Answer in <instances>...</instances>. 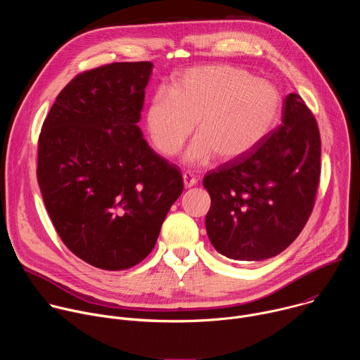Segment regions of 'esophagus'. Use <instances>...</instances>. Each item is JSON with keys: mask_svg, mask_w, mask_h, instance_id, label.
Segmentation results:
<instances>
[{"mask_svg": "<svg viewBox=\"0 0 360 360\" xmlns=\"http://www.w3.org/2000/svg\"><path fill=\"white\" fill-rule=\"evenodd\" d=\"M182 178H184V185H185V188H191V186L196 185V178H195L191 172H184Z\"/></svg>", "mask_w": 360, "mask_h": 360, "instance_id": "34e87169", "label": "esophagus"}]
</instances>
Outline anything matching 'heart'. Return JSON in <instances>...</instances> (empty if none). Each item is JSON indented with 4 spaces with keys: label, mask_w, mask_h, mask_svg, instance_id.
Masks as SVG:
<instances>
[{
    "label": "heart",
    "mask_w": 360,
    "mask_h": 360,
    "mask_svg": "<svg viewBox=\"0 0 360 360\" xmlns=\"http://www.w3.org/2000/svg\"><path fill=\"white\" fill-rule=\"evenodd\" d=\"M281 108L278 89L231 65H202L185 71L150 96L145 110L148 136L161 155L181 150L195 124L196 138L185 162L208 164L243 157L269 134Z\"/></svg>",
    "instance_id": "1"
}]
</instances>
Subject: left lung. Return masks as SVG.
I'll use <instances>...</instances> for the list:
<instances>
[{"mask_svg": "<svg viewBox=\"0 0 360 360\" xmlns=\"http://www.w3.org/2000/svg\"><path fill=\"white\" fill-rule=\"evenodd\" d=\"M321 176V135L297 94L283 101L282 124L243 157L203 178L211 196L205 226L233 261H264L285 250L309 219Z\"/></svg>", "mask_w": 360, "mask_h": 360, "instance_id": "1", "label": "left lung"}]
</instances>
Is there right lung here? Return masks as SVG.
<instances>
[{
  "label": "right lung",
  "mask_w": 360,
  "mask_h": 360,
  "mask_svg": "<svg viewBox=\"0 0 360 360\" xmlns=\"http://www.w3.org/2000/svg\"><path fill=\"white\" fill-rule=\"evenodd\" d=\"M152 67L114 63L77 75L39 134L37 178L49 218L65 246L99 269L145 259L184 191L178 167L138 127Z\"/></svg>",
  "instance_id": "right-lung-1"
}]
</instances>
